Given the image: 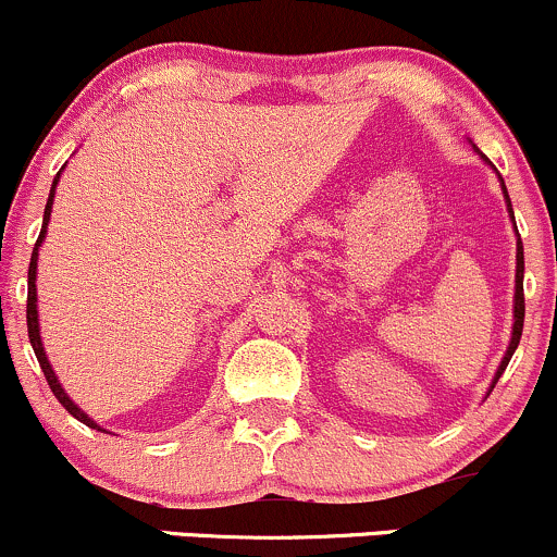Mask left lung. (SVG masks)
Segmentation results:
<instances>
[{"mask_svg": "<svg viewBox=\"0 0 557 557\" xmlns=\"http://www.w3.org/2000/svg\"><path fill=\"white\" fill-rule=\"evenodd\" d=\"M472 149L478 151V146H472ZM480 154V151H478ZM480 160L483 162H488V157L485 154H480ZM491 165V162H488ZM494 168V165H491ZM496 171V168H494ZM499 184H502V195H505V202H507V210H510V219H512V224H515V215H512V202H510V195H507V186H505V178H502L499 175ZM515 232H518V226H515ZM523 318H525V301H523V243H520V237H518V250H515V301H512V336H510V344H507V352H505V357H502V362H499V368H496V373H494V382H491V386H488V395H491V389H494L496 386V382H499V376L502 373H505V368L510 366V360H512V355H515V349H518V344H520V333H523Z\"/></svg>", "mask_w": 557, "mask_h": 557, "instance_id": "1", "label": "left lung"}]
</instances>
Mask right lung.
Masks as SVG:
<instances>
[{"label":"right lung","instance_id":"right-lung-1","mask_svg":"<svg viewBox=\"0 0 557 557\" xmlns=\"http://www.w3.org/2000/svg\"><path fill=\"white\" fill-rule=\"evenodd\" d=\"M61 173H63V168H61V171H58L55 178H52V186H50V197H47V205H45L42 232H39V239H37V245H34V253H32V263H28V301H26L28 342H32V347H34V355H37L39 366H42V371H45V379H47V384H50L52 395L58 397V403H61V406L66 408V411L72 413L74 419H79L82 424H87V426H90V430L107 432V430H103L101 424H98V421H92L90 417H87V413L82 411V408L77 406V403H74L72 397L66 395V389H63L61 382H58L55 371H52L50 360H47V352H45V347H42V336H39V312H37V259H39V248H42V243H45V237H47V224H50L52 200H55V186H58V178H61Z\"/></svg>","mask_w":557,"mask_h":557}]
</instances>
